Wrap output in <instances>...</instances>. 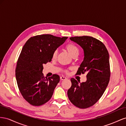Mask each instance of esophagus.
Wrapping results in <instances>:
<instances>
[{
	"mask_svg": "<svg viewBox=\"0 0 126 126\" xmlns=\"http://www.w3.org/2000/svg\"><path fill=\"white\" fill-rule=\"evenodd\" d=\"M60 79L61 80H65V79H66V78L64 76H61L60 77Z\"/></svg>",
	"mask_w": 126,
	"mask_h": 126,
	"instance_id": "1",
	"label": "esophagus"
}]
</instances>
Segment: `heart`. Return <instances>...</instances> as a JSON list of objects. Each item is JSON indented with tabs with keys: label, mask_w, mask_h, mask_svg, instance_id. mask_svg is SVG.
Segmentation results:
<instances>
[{
	"label": "heart",
	"mask_w": 126,
	"mask_h": 126,
	"mask_svg": "<svg viewBox=\"0 0 126 126\" xmlns=\"http://www.w3.org/2000/svg\"><path fill=\"white\" fill-rule=\"evenodd\" d=\"M65 49L66 51L69 52L70 54L72 56H78L80 53V49H79L78 46L75 45L73 43H69L65 46ZM57 55V51L55 50L52 54V58L53 59H56Z\"/></svg>",
	"instance_id": "heart-1"
}]
</instances>
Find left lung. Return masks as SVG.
Masks as SVG:
<instances>
[{
    "instance_id": "1",
    "label": "left lung",
    "mask_w": 126,
    "mask_h": 126,
    "mask_svg": "<svg viewBox=\"0 0 126 126\" xmlns=\"http://www.w3.org/2000/svg\"><path fill=\"white\" fill-rule=\"evenodd\" d=\"M70 39L83 48L84 60L77 72L87 73V81L79 83L71 79L72 85L67 91L71 103L80 109L94 105L103 95L110 77L109 55L103 43L88 36H75Z\"/></svg>"
}]
</instances>
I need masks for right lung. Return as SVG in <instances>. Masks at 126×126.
Returning a JSON list of instances; mask_svg holds the SVG:
<instances>
[{
    "label": "right lung",
    "mask_w": 126,
    "mask_h": 126,
    "mask_svg": "<svg viewBox=\"0 0 126 126\" xmlns=\"http://www.w3.org/2000/svg\"><path fill=\"white\" fill-rule=\"evenodd\" d=\"M68 37L36 35L26 42L18 59L15 74L21 95L31 105L39 106L51 99L60 82L59 75L44 77L43 65L52 61L53 52Z\"/></svg>",
    "instance_id": "right-lung-1"
}]
</instances>
